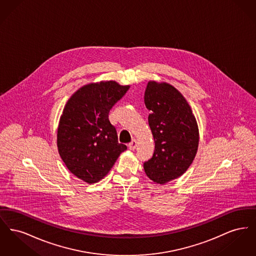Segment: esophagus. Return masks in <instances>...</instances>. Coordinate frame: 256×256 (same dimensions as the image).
<instances>
[{"label":"esophagus","instance_id":"1","mask_svg":"<svg viewBox=\"0 0 256 256\" xmlns=\"http://www.w3.org/2000/svg\"><path fill=\"white\" fill-rule=\"evenodd\" d=\"M137 146V141L134 139L130 144H128V148H130V150H135V148Z\"/></svg>","mask_w":256,"mask_h":256}]
</instances>
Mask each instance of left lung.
<instances>
[{
    "mask_svg": "<svg viewBox=\"0 0 256 256\" xmlns=\"http://www.w3.org/2000/svg\"><path fill=\"white\" fill-rule=\"evenodd\" d=\"M145 104L154 139L152 158L144 163L146 176L159 184L180 176L195 158L198 128L182 93L168 84L148 82Z\"/></svg>",
    "mask_w": 256,
    "mask_h": 256,
    "instance_id": "obj_1",
    "label": "left lung"
}]
</instances>
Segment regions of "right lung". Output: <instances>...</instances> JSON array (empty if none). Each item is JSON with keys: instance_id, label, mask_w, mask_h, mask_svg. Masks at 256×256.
<instances>
[{"instance_id": "1", "label": "right lung", "mask_w": 256, "mask_h": 256, "mask_svg": "<svg viewBox=\"0 0 256 256\" xmlns=\"http://www.w3.org/2000/svg\"><path fill=\"white\" fill-rule=\"evenodd\" d=\"M130 86L115 82L78 89L67 102L58 130V148L69 170L87 183L98 182L128 148L118 142L108 114Z\"/></svg>"}]
</instances>
